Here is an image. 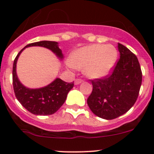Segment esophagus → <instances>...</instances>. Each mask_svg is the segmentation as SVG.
Returning <instances> with one entry per match:
<instances>
[{
	"label": "esophagus",
	"instance_id": "34e87169",
	"mask_svg": "<svg viewBox=\"0 0 154 154\" xmlns=\"http://www.w3.org/2000/svg\"><path fill=\"white\" fill-rule=\"evenodd\" d=\"M83 82V80L81 79H75V85H79V84H80L81 82Z\"/></svg>",
	"mask_w": 154,
	"mask_h": 154
}]
</instances>
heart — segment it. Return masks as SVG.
Masks as SVG:
<instances>
[{"instance_id":"obj_1","label":"heart","mask_w":154,"mask_h":154,"mask_svg":"<svg viewBox=\"0 0 154 154\" xmlns=\"http://www.w3.org/2000/svg\"><path fill=\"white\" fill-rule=\"evenodd\" d=\"M117 58V51L112 45L96 44L79 48L71 55L69 65L84 69L90 78L104 76L112 68Z\"/></svg>"}]
</instances>
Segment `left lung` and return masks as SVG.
Returning a JSON list of instances; mask_svg holds the SVG:
<instances>
[{
	"label": "left lung",
	"instance_id": "obj_1",
	"mask_svg": "<svg viewBox=\"0 0 154 154\" xmlns=\"http://www.w3.org/2000/svg\"><path fill=\"white\" fill-rule=\"evenodd\" d=\"M118 49L120 58L111 73L90 80L93 88L87 103L95 115L105 119H116L130 110L137 101L142 83L137 56L119 43Z\"/></svg>",
	"mask_w": 154,
	"mask_h": 154
}]
</instances>
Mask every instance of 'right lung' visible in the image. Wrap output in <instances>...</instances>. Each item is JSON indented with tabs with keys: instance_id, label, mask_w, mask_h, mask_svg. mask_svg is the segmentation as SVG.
Listing matches in <instances>:
<instances>
[{
	"instance_id": "right-lung-1",
	"label": "right lung",
	"mask_w": 154,
	"mask_h": 154,
	"mask_svg": "<svg viewBox=\"0 0 154 154\" xmlns=\"http://www.w3.org/2000/svg\"><path fill=\"white\" fill-rule=\"evenodd\" d=\"M31 46H42L47 48L58 58H62V50L58 48L56 42L42 41L27 45L17 54L13 64V87L17 99L28 111L39 116L51 115L57 112L65 103L69 91L74 86V82H65L60 79H56L47 86L40 89H28L18 80L16 73V64L21 51L25 48Z\"/></svg>"
}]
</instances>
